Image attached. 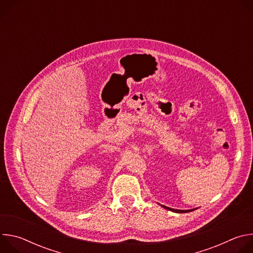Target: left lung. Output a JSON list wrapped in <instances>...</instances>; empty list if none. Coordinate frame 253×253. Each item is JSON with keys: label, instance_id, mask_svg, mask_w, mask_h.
I'll use <instances>...</instances> for the list:
<instances>
[{"label": "left lung", "instance_id": "left-lung-1", "mask_svg": "<svg viewBox=\"0 0 253 253\" xmlns=\"http://www.w3.org/2000/svg\"><path fill=\"white\" fill-rule=\"evenodd\" d=\"M163 206V205H162ZM163 208L165 209H168L170 211H173V212H177V213H185V212H190V211H193V209H190V210H179V209H173V208H170V207H167V206H163Z\"/></svg>", "mask_w": 253, "mask_h": 253}]
</instances>
